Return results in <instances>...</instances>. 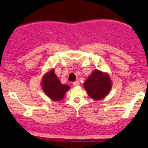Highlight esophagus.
Returning <instances> with one entry per match:
<instances>
[{
	"label": "esophagus",
	"mask_w": 148,
	"mask_h": 148,
	"mask_svg": "<svg viewBox=\"0 0 148 148\" xmlns=\"http://www.w3.org/2000/svg\"><path fill=\"white\" fill-rule=\"evenodd\" d=\"M73 85L75 86V87H77V86L80 85V82H78V81H75V82H73Z\"/></svg>",
	"instance_id": "34e87169"
}]
</instances>
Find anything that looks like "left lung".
Listing matches in <instances>:
<instances>
[{
  "label": "left lung",
  "mask_w": 148,
  "mask_h": 148,
  "mask_svg": "<svg viewBox=\"0 0 148 148\" xmlns=\"http://www.w3.org/2000/svg\"><path fill=\"white\" fill-rule=\"evenodd\" d=\"M84 85L90 98L101 100L109 93L111 89V81L108 74L95 70L84 82Z\"/></svg>",
  "instance_id": "obj_1"
}]
</instances>
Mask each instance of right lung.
<instances>
[{
    "mask_svg": "<svg viewBox=\"0 0 148 148\" xmlns=\"http://www.w3.org/2000/svg\"><path fill=\"white\" fill-rule=\"evenodd\" d=\"M41 84L46 95L56 101L61 100L64 96L65 92L70 89V86L61 83L55 74L54 70H50L44 75Z\"/></svg>",
    "mask_w": 148,
    "mask_h": 148,
    "instance_id": "add662e5",
    "label": "right lung"
}]
</instances>
